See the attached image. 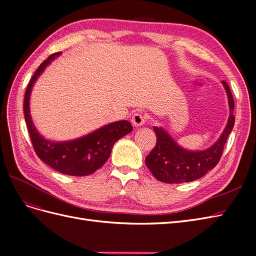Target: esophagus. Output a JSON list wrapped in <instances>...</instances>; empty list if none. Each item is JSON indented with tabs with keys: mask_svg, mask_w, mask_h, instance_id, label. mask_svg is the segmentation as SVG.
<instances>
[{
	"mask_svg": "<svg viewBox=\"0 0 256 256\" xmlns=\"http://www.w3.org/2000/svg\"><path fill=\"white\" fill-rule=\"evenodd\" d=\"M131 122H132V125L134 127H141V126L144 125L145 122H146V116L142 113H136V114L132 115Z\"/></svg>",
	"mask_w": 256,
	"mask_h": 256,
	"instance_id": "34e87169",
	"label": "esophagus"
}]
</instances>
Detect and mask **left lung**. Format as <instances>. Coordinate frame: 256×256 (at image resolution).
I'll return each mask as SVG.
<instances>
[{"label":"left lung","mask_w":256,"mask_h":256,"mask_svg":"<svg viewBox=\"0 0 256 256\" xmlns=\"http://www.w3.org/2000/svg\"><path fill=\"white\" fill-rule=\"evenodd\" d=\"M226 90L230 118L219 140L212 147L205 150L191 152L178 145L172 136L161 127H154L157 136L156 146L145 158V164L152 174L159 182L166 184L189 182L204 176L209 170L214 168L222 156L224 145L235 124L234 99L230 86L226 81H222Z\"/></svg>","instance_id":"8db88e82"}]
</instances>
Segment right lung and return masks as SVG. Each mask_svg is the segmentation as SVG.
Segmentation results:
<instances>
[{"instance_id":"add662e5","label":"right lung","mask_w":256,"mask_h":256,"mask_svg":"<svg viewBox=\"0 0 256 256\" xmlns=\"http://www.w3.org/2000/svg\"><path fill=\"white\" fill-rule=\"evenodd\" d=\"M60 52L51 54L38 67L24 95V118L34 150L44 164L56 171L72 176H86L102 168L109 159L114 143L132 131L127 120H118L97 129L94 132L67 142H51L42 138L33 125L30 114V95L38 76Z\"/></svg>"}]
</instances>
